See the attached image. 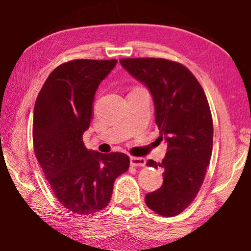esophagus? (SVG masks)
<instances>
[{"label": "esophagus", "mask_w": 251, "mask_h": 251, "mask_svg": "<svg viewBox=\"0 0 251 251\" xmlns=\"http://www.w3.org/2000/svg\"><path fill=\"white\" fill-rule=\"evenodd\" d=\"M146 159L143 157H130V165L134 167H143L145 166Z\"/></svg>", "instance_id": "esophagus-1"}]
</instances>
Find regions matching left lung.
I'll use <instances>...</instances> for the list:
<instances>
[{"instance_id": "obj_1", "label": "left lung", "mask_w": 251, "mask_h": 251, "mask_svg": "<svg viewBox=\"0 0 251 251\" xmlns=\"http://www.w3.org/2000/svg\"><path fill=\"white\" fill-rule=\"evenodd\" d=\"M122 66L146 85L155 105L159 139L166 156L148 166L163 169L160 188L145 196L157 214L173 217L184 211L201 189L212 151L214 126L201 85L186 66L165 58H122Z\"/></svg>"}]
</instances>
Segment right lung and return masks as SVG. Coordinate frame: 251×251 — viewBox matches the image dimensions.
Instances as JSON below:
<instances>
[{"mask_svg":"<svg viewBox=\"0 0 251 251\" xmlns=\"http://www.w3.org/2000/svg\"><path fill=\"white\" fill-rule=\"evenodd\" d=\"M116 63L74 59L57 66L34 106L35 156L58 201L75 214L104 209L114 181L129 167L126 154L88 151L83 143L93 118L95 92Z\"/></svg>","mask_w":251,"mask_h":251,"instance_id":"add662e5","label":"right lung"}]
</instances>
